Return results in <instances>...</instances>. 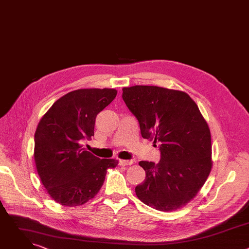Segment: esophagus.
I'll return each instance as SVG.
<instances>
[{"mask_svg": "<svg viewBox=\"0 0 249 249\" xmlns=\"http://www.w3.org/2000/svg\"><path fill=\"white\" fill-rule=\"evenodd\" d=\"M135 162L134 160H120L119 163L121 165H130V164H133Z\"/></svg>", "mask_w": 249, "mask_h": 249, "instance_id": "34e87169", "label": "esophagus"}]
</instances>
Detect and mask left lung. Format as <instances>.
Listing matches in <instances>:
<instances>
[{"mask_svg": "<svg viewBox=\"0 0 249 249\" xmlns=\"http://www.w3.org/2000/svg\"><path fill=\"white\" fill-rule=\"evenodd\" d=\"M122 90L142 137L154 140L160 152L157 164L139 162L146 178L136 186L137 197L162 212L185 206L212 168L211 133L197 104L183 91L160 87L135 86Z\"/></svg>", "mask_w": 249, "mask_h": 249, "instance_id": "8db88e82", "label": "left lung"}]
</instances>
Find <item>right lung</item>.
<instances>
[{"instance_id":"1","label":"right lung","mask_w":249,"mask_h":249,"mask_svg":"<svg viewBox=\"0 0 249 249\" xmlns=\"http://www.w3.org/2000/svg\"><path fill=\"white\" fill-rule=\"evenodd\" d=\"M113 89L71 91L53 103L34 135V160L42 184L63 206L92 199L101 188L106 169L118 160L99 159L83 148L94 135L97 114L115 98Z\"/></svg>"}]
</instances>
